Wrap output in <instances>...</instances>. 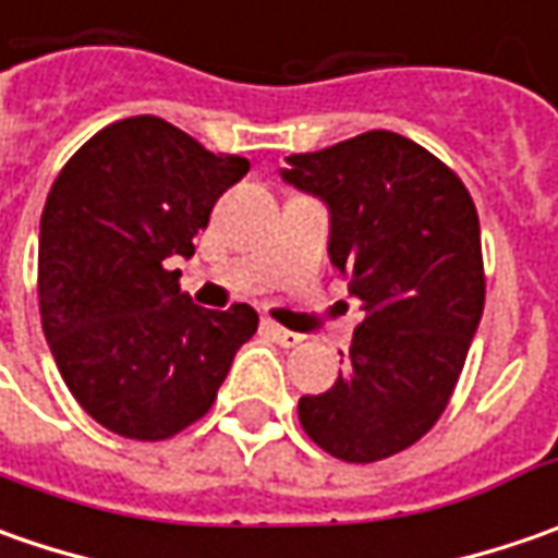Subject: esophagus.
<instances>
[{
    "label": "esophagus",
    "mask_w": 558,
    "mask_h": 558,
    "mask_svg": "<svg viewBox=\"0 0 558 558\" xmlns=\"http://www.w3.org/2000/svg\"><path fill=\"white\" fill-rule=\"evenodd\" d=\"M260 329H264V332H267L269 338L276 341V344H282V348H298V344L304 341V338H301L298 332H289V329H282V326L269 323V319H264V323H260Z\"/></svg>",
    "instance_id": "esophagus-1"
}]
</instances>
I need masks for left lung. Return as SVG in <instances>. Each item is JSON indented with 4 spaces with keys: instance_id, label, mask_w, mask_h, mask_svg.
Here are the masks:
<instances>
[{
    "instance_id": "obj_1",
    "label": "left lung",
    "mask_w": 558,
    "mask_h": 558,
    "mask_svg": "<svg viewBox=\"0 0 558 558\" xmlns=\"http://www.w3.org/2000/svg\"><path fill=\"white\" fill-rule=\"evenodd\" d=\"M286 163L279 177L329 207V260L363 313L348 369L301 397L298 416L338 460L395 457L440 418L482 323L475 204L450 167L388 130Z\"/></svg>"
}]
</instances>
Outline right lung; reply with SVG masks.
Listing matches in <instances>:
<instances>
[{"mask_svg":"<svg viewBox=\"0 0 558 558\" xmlns=\"http://www.w3.org/2000/svg\"><path fill=\"white\" fill-rule=\"evenodd\" d=\"M247 167L142 114L96 133L52 183L39 220L43 332L76 403L120 438H173L202 418L257 332L254 307H195L173 269Z\"/></svg>","mask_w":558,"mask_h":558,"instance_id":"obj_1","label":"right lung"}]
</instances>
